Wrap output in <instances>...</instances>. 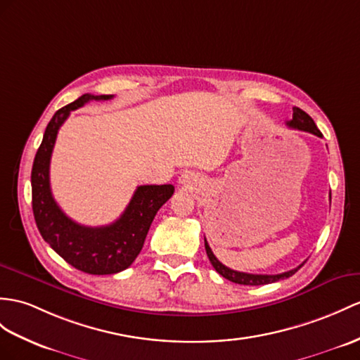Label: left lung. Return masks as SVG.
Instances as JSON below:
<instances>
[{
  "instance_id": "1",
  "label": "left lung",
  "mask_w": 360,
  "mask_h": 360,
  "mask_svg": "<svg viewBox=\"0 0 360 360\" xmlns=\"http://www.w3.org/2000/svg\"><path fill=\"white\" fill-rule=\"evenodd\" d=\"M287 125L293 128V129L307 131V133H311L314 136L321 137V131L318 129L316 124H314V120L305 111H302L301 108H297V107H293V117H292V120H287ZM205 249H206L210 264L214 266V269L218 271V274H220L223 278L229 279V281H232L235 284H243V285H264V284H270V283H276V281H279V279L290 278L292 275H295L296 271L304 266V262H302V264L297 266L296 269H292L288 271H284V274H278V275L244 274V271H236V270H232L229 267H226L224 264H221V262L218 261L217 257L212 253V250H210L206 238H205Z\"/></svg>"
}]
</instances>
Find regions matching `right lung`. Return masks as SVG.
I'll return each instance as SVG.
<instances>
[{"label": "right lung", "instance_id": "right-lung-1", "mask_svg": "<svg viewBox=\"0 0 360 360\" xmlns=\"http://www.w3.org/2000/svg\"><path fill=\"white\" fill-rule=\"evenodd\" d=\"M112 94H84L55 112L44 133L32 168V207L38 231L50 248L75 269L90 275H111L128 269L143 248L154 217L174 194L172 185L139 186L116 221L89 227L68 218L50 189V159L60 125L90 101H110Z\"/></svg>", "mask_w": 360, "mask_h": 360}]
</instances>
